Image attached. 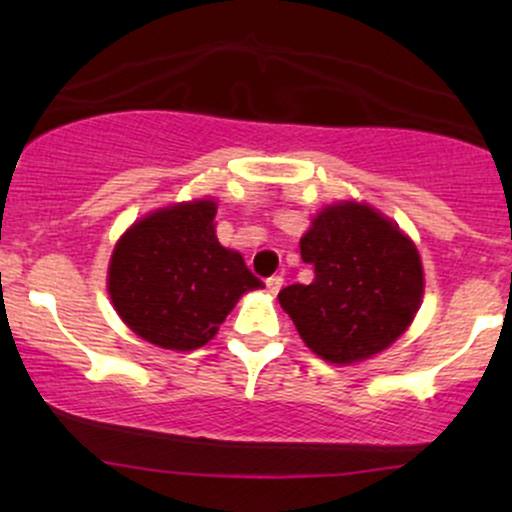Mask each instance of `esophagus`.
Returning a JSON list of instances; mask_svg holds the SVG:
<instances>
[{"label": "esophagus", "instance_id": "esophagus-1", "mask_svg": "<svg viewBox=\"0 0 512 512\" xmlns=\"http://www.w3.org/2000/svg\"><path fill=\"white\" fill-rule=\"evenodd\" d=\"M281 286H284V276L274 274V276H269V279H267V291L269 293H279Z\"/></svg>", "mask_w": 512, "mask_h": 512}]
</instances>
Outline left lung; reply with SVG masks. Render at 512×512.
Masks as SVG:
<instances>
[{
	"label": "left lung",
	"mask_w": 512,
	"mask_h": 512,
	"mask_svg": "<svg viewBox=\"0 0 512 512\" xmlns=\"http://www.w3.org/2000/svg\"><path fill=\"white\" fill-rule=\"evenodd\" d=\"M301 257L315 279L281 289L279 303L313 354L346 366L407 332L424 298V267L397 223L368 204H330L301 238Z\"/></svg>",
	"instance_id": "left-lung-1"
}]
</instances>
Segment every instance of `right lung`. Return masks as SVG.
I'll return each instance as SVG.
<instances>
[{"mask_svg": "<svg viewBox=\"0 0 512 512\" xmlns=\"http://www.w3.org/2000/svg\"><path fill=\"white\" fill-rule=\"evenodd\" d=\"M216 202L151 211L117 240L108 293L117 315L146 342L173 351L214 339L243 293L262 289L243 255L216 238Z\"/></svg>", "mask_w": 512, "mask_h": 512, "instance_id": "1", "label": "right lung"}]
</instances>
